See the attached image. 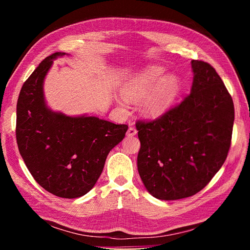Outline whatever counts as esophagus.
Segmentation results:
<instances>
[{
	"label": "esophagus",
	"instance_id": "obj_1",
	"mask_svg": "<svg viewBox=\"0 0 250 250\" xmlns=\"http://www.w3.org/2000/svg\"><path fill=\"white\" fill-rule=\"evenodd\" d=\"M137 133H138V131L134 127H129L127 131V137H133V135H135Z\"/></svg>",
	"mask_w": 250,
	"mask_h": 250
}]
</instances>
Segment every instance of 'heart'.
Segmentation results:
<instances>
[{"label":"heart","instance_id":"obj_1","mask_svg":"<svg viewBox=\"0 0 250 250\" xmlns=\"http://www.w3.org/2000/svg\"><path fill=\"white\" fill-rule=\"evenodd\" d=\"M161 65H149L135 74L126 82L124 96L119 98V104L127 106L129 101H140L152 90L154 92L145 99L142 111L148 118H160L167 112L179 93V82L175 75H167Z\"/></svg>","mask_w":250,"mask_h":250}]
</instances>
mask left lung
Wrapping results in <instances>:
<instances>
[{
    "label": "left lung",
    "instance_id": "8db88e82",
    "mask_svg": "<svg viewBox=\"0 0 250 250\" xmlns=\"http://www.w3.org/2000/svg\"><path fill=\"white\" fill-rule=\"evenodd\" d=\"M191 93L150 122H138V170L147 191L177 200L201 191L224 164L230 147L233 102L209 63L192 60Z\"/></svg>",
    "mask_w": 250,
    "mask_h": 250
}]
</instances>
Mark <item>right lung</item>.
Listing matches in <instances>:
<instances>
[{
    "label": "right lung",
    "instance_id": "1",
    "mask_svg": "<svg viewBox=\"0 0 250 250\" xmlns=\"http://www.w3.org/2000/svg\"><path fill=\"white\" fill-rule=\"evenodd\" d=\"M56 52L44 58L22 84L17 104V142L36 183L62 198H78L92 190L109 151L128 126L93 116L70 117L48 107L43 80Z\"/></svg>",
    "mask_w": 250,
    "mask_h": 250
}]
</instances>
